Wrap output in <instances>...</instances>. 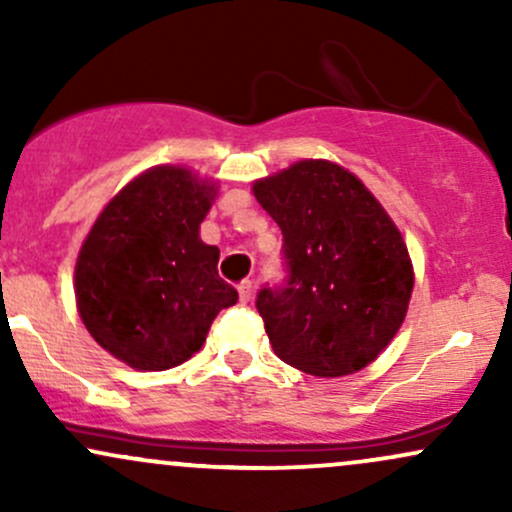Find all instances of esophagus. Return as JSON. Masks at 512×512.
Wrapping results in <instances>:
<instances>
[{
    "instance_id": "1",
    "label": "esophagus",
    "mask_w": 512,
    "mask_h": 512,
    "mask_svg": "<svg viewBox=\"0 0 512 512\" xmlns=\"http://www.w3.org/2000/svg\"><path fill=\"white\" fill-rule=\"evenodd\" d=\"M252 281H243V284H238V296H240V303H250L252 301Z\"/></svg>"
}]
</instances>
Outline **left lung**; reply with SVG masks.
I'll return each instance as SVG.
<instances>
[{
  "label": "left lung",
  "instance_id": "8db88e82",
  "mask_svg": "<svg viewBox=\"0 0 512 512\" xmlns=\"http://www.w3.org/2000/svg\"><path fill=\"white\" fill-rule=\"evenodd\" d=\"M284 236L289 284L257 310L274 354L317 378L363 370L407 317L414 264L397 223L358 175L303 158L252 182Z\"/></svg>",
  "mask_w": 512,
  "mask_h": 512
}]
</instances>
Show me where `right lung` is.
Returning <instances> with one entry per match:
<instances>
[{"label": "right lung", "mask_w": 512, "mask_h": 512, "mask_svg": "<svg viewBox=\"0 0 512 512\" xmlns=\"http://www.w3.org/2000/svg\"><path fill=\"white\" fill-rule=\"evenodd\" d=\"M219 180L187 166L146 168L105 204L76 255L81 322L110 356L151 373L202 349L219 310L238 291L216 272L219 248L199 226Z\"/></svg>", "instance_id": "obj_1"}]
</instances>
